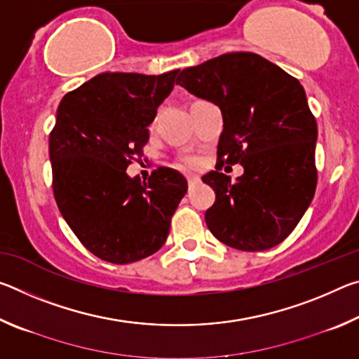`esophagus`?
<instances>
[{"instance_id": "34e87169", "label": "esophagus", "mask_w": 359, "mask_h": 359, "mask_svg": "<svg viewBox=\"0 0 359 359\" xmlns=\"http://www.w3.org/2000/svg\"><path fill=\"white\" fill-rule=\"evenodd\" d=\"M187 180H188V187H193V185H196L198 182H199V177H196V175H188L187 177Z\"/></svg>"}]
</instances>
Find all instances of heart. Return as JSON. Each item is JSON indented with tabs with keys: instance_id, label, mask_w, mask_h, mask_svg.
<instances>
[{
	"instance_id": "b5f03b06",
	"label": "heart",
	"mask_w": 359,
	"mask_h": 359,
	"mask_svg": "<svg viewBox=\"0 0 359 359\" xmlns=\"http://www.w3.org/2000/svg\"><path fill=\"white\" fill-rule=\"evenodd\" d=\"M182 165L187 166V168H193L194 165H196V158H193V156H185L184 160H182Z\"/></svg>"
}]
</instances>
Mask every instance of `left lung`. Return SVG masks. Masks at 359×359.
<instances>
[{
	"mask_svg": "<svg viewBox=\"0 0 359 359\" xmlns=\"http://www.w3.org/2000/svg\"><path fill=\"white\" fill-rule=\"evenodd\" d=\"M180 87L222 109L218 165H242L231 182L203 177L215 203L205 223L233 248L258 252L280 244L311 205L317 188V121L297 79L252 52L224 53L184 69Z\"/></svg>",
	"mask_w": 359,
	"mask_h": 359,
	"instance_id": "left-lung-1",
	"label": "left lung"
}]
</instances>
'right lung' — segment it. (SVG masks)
I'll use <instances>...</instances> for the list:
<instances>
[{
	"label": "right lung",
	"mask_w": 359,
	"mask_h": 359,
	"mask_svg": "<svg viewBox=\"0 0 359 359\" xmlns=\"http://www.w3.org/2000/svg\"><path fill=\"white\" fill-rule=\"evenodd\" d=\"M177 74L102 72L58 106L48 137L53 196L83 247L109 263H135L160 250L187 193V179L171 168L155 169L147 182L126 174L142 156L147 126Z\"/></svg>",
	"instance_id": "1"
}]
</instances>
